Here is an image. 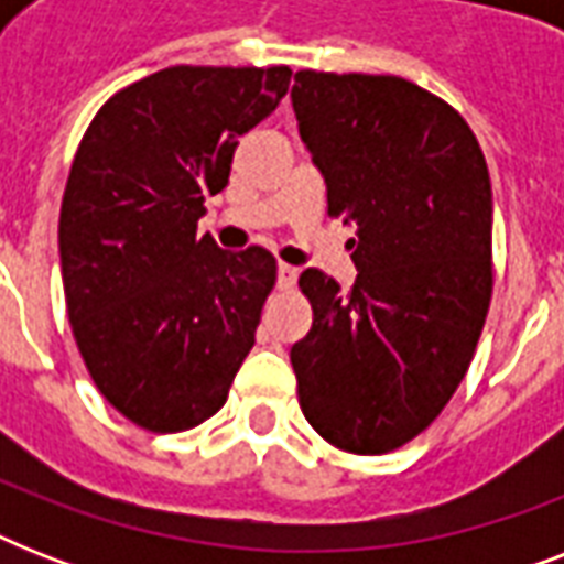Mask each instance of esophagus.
Instances as JSON below:
<instances>
[{
  "mask_svg": "<svg viewBox=\"0 0 564 564\" xmlns=\"http://www.w3.org/2000/svg\"><path fill=\"white\" fill-rule=\"evenodd\" d=\"M295 278H299V269H295V265L278 263V286H283V290H286V286H292V283H295Z\"/></svg>",
  "mask_w": 564,
  "mask_h": 564,
  "instance_id": "obj_1",
  "label": "esophagus"
}]
</instances>
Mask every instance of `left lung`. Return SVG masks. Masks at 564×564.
Masks as SVG:
<instances>
[{
    "label": "left lung",
    "instance_id": "obj_1",
    "mask_svg": "<svg viewBox=\"0 0 564 564\" xmlns=\"http://www.w3.org/2000/svg\"><path fill=\"white\" fill-rule=\"evenodd\" d=\"M299 134L327 213L357 228L348 292L307 269L313 327L292 345L299 403L348 454L419 436L463 383L491 301V181L447 101L398 75L301 69Z\"/></svg>",
    "mask_w": 564,
    "mask_h": 564
}]
</instances>
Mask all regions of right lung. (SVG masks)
Instances as JSON below:
<instances>
[{
	"label": "right lung",
	"mask_w": 564,
	"mask_h": 564,
	"mask_svg": "<svg viewBox=\"0 0 564 564\" xmlns=\"http://www.w3.org/2000/svg\"><path fill=\"white\" fill-rule=\"evenodd\" d=\"M290 75L170 66L105 101L75 152L57 225L66 313L93 383L140 427L210 419L254 345L274 257L221 251L198 219Z\"/></svg>",
	"instance_id": "obj_1"
}]
</instances>
